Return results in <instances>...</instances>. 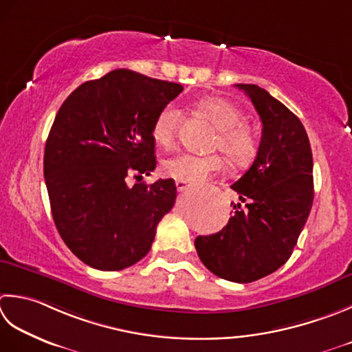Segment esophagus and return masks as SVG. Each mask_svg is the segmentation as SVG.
I'll return each instance as SVG.
<instances>
[{"label": "esophagus", "instance_id": "obj_1", "mask_svg": "<svg viewBox=\"0 0 352 352\" xmlns=\"http://www.w3.org/2000/svg\"><path fill=\"white\" fill-rule=\"evenodd\" d=\"M175 186H177V190L178 192H183V190H186L190 186V183L189 182H183V180H177L175 182Z\"/></svg>", "mask_w": 352, "mask_h": 352}]
</instances>
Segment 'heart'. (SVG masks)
Instances as JSON below:
<instances>
[{
    "instance_id": "obj_1",
    "label": "heart",
    "mask_w": 352,
    "mask_h": 352,
    "mask_svg": "<svg viewBox=\"0 0 352 352\" xmlns=\"http://www.w3.org/2000/svg\"><path fill=\"white\" fill-rule=\"evenodd\" d=\"M198 109L218 131L210 143V149L221 151L233 166L249 164L258 153V140L253 131L245 125L244 113L229 100L219 98L203 99L198 103ZM180 120L182 114L174 105H164L157 113L151 128L154 142L160 146H170L175 140ZM221 168L223 160L217 154L206 157L178 154L162 163L164 175L189 183L203 182Z\"/></svg>"
}]
</instances>
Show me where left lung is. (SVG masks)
<instances>
[{
  "label": "left lung",
  "instance_id": "left-lung-1",
  "mask_svg": "<svg viewBox=\"0 0 352 352\" xmlns=\"http://www.w3.org/2000/svg\"><path fill=\"white\" fill-rule=\"evenodd\" d=\"M263 122L256 158L232 189L239 203L223 230L197 236L201 263L226 280H258L292 256L313 206V154L298 116L264 88L238 84Z\"/></svg>",
  "mask_w": 352,
  "mask_h": 352
}]
</instances>
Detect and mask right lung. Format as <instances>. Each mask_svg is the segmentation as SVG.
I'll use <instances>...</instances> for the list:
<instances>
[{"mask_svg":"<svg viewBox=\"0 0 352 352\" xmlns=\"http://www.w3.org/2000/svg\"><path fill=\"white\" fill-rule=\"evenodd\" d=\"M183 87L113 70L62 103L44 151V178L60 238L82 263L117 272L146 256L157 224L175 203L172 178L126 184L155 169L157 113Z\"/></svg>","mask_w":352,"mask_h":352,"instance_id":"obj_1","label":"right lung"}]
</instances>
